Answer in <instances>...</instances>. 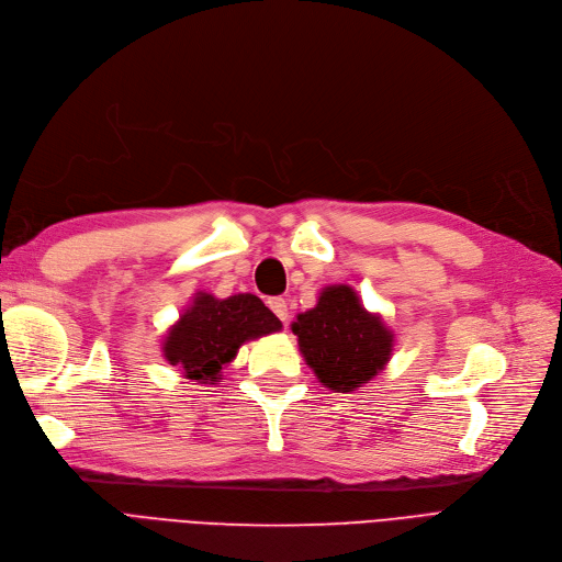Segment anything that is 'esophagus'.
<instances>
[{"mask_svg": "<svg viewBox=\"0 0 562 562\" xmlns=\"http://www.w3.org/2000/svg\"><path fill=\"white\" fill-rule=\"evenodd\" d=\"M267 304H269V308L277 313L279 321H283V323L288 321V302L283 297H272Z\"/></svg>", "mask_w": 562, "mask_h": 562, "instance_id": "obj_1", "label": "esophagus"}]
</instances>
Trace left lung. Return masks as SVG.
Returning a JSON list of instances; mask_svg holds the SVG:
<instances>
[{
    "instance_id": "left-lung-1",
    "label": "left lung",
    "mask_w": 562,
    "mask_h": 562,
    "mask_svg": "<svg viewBox=\"0 0 562 562\" xmlns=\"http://www.w3.org/2000/svg\"><path fill=\"white\" fill-rule=\"evenodd\" d=\"M304 362L331 392H355L390 362L394 334L350 285H327L293 323Z\"/></svg>"
}]
</instances>
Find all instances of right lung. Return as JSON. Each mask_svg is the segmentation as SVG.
<instances>
[{"instance_id": "add662e5", "label": "right lung", "mask_w": 562, "mask_h": 562, "mask_svg": "<svg viewBox=\"0 0 562 562\" xmlns=\"http://www.w3.org/2000/svg\"><path fill=\"white\" fill-rule=\"evenodd\" d=\"M279 329L281 321L251 293L226 300L195 293L191 306L168 329L164 357L189 380L216 385L239 346Z\"/></svg>"}]
</instances>
